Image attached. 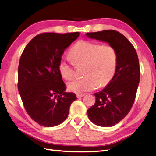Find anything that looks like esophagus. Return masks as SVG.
Segmentation results:
<instances>
[{
  "label": "esophagus",
  "instance_id": "1",
  "mask_svg": "<svg viewBox=\"0 0 156 156\" xmlns=\"http://www.w3.org/2000/svg\"><path fill=\"white\" fill-rule=\"evenodd\" d=\"M84 95H85L84 94H76V96H77L78 98H79L83 97Z\"/></svg>",
  "mask_w": 156,
  "mask_h": 156
}]
</instances>
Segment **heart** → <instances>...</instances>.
Listing matches in <instances>:
<instances>
[{
	"label": "heart",
	"mask_w": 156,
	"mask_h": 156,
	"mask_svg": "<svg viewBox=\"0 0 156 156\" xmlns=\"http://www.w3.org/2000/svg\"><path fill=\"white\" fill-rule=\"evenodd\" d=\"M69 55L73 62L62 58L58 63V71L65 80L73 77L75 66H85L83 72L85 76L68 83L71 91L82 94L92 91L98 85H107L114 77L118 56L117 50L112 44L80 41L70 49Z\"/></svg>",
	"instance_id": "heart-1"
}]
</instances>
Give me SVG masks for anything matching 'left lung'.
I'll use <instances>...</instances> for the list:
<instances>
[{
    "mask_svg": "<svg viewBox=\"0 0 156 156\" xmlns=\"http://www.w3.org/2000/svg\"><path fill=\"white\" fill-rule=\"evenodd\" d=\"M86 35L107 42L117 50L114 77L103 90L94 94L96 102L87 110L89 120L95 125L112 126L128 114L135 101L140 77L138 54L133 44L117 31L104 30Z\"/></svg>",
    "mask_w": 156,
    "mask_h": 156,
    "instance_id": "left-lung-1",
    "label": "left lung"
}]
</instances>
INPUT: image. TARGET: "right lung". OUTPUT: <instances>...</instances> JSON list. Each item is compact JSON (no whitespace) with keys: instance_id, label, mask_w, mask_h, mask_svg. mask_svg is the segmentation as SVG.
<instances>
[{"instance_id":"add662e5","label":"right lung","mask_w":156,"mask_h":156,"mask_svg":"<svg viewBox=\"0 0 156 156\" xmlns=\"http://www.w3.org/2000/svg\"><path fill=\"white\" fill-rule=\"evenodd\" d=\"M79 32L42 33L29 43L21 55L18 89L31 119L51 127L67 118L75 94L65 92L66 86L58 71L65 49L78 38Z\"/></svg>"}]
</instances>
